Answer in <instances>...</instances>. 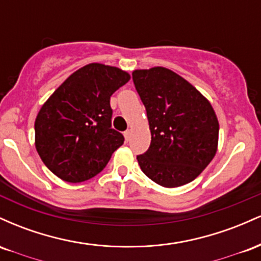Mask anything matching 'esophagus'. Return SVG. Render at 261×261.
Instances as JSON below:
<instances>
[{"instance_id": "obj_1", "label": "esophagus", "mask_w": 261, "mask_h": 261, "mask_svg": "<svg viewBox=\"0 0 261 261\" xmlns=\"http://www.w3.org/2000/svg\"><path fill=\"white\" fill-rule=\"evenodd\" d=\"M130 136H131V131H130V130L125 131V133H124V137H125V141H126V142H127L128 140H130Z\"/></svg>"}]
</instances>
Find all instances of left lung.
Returning <instances> with one entry per match:
<instances>
[{"instance_id":"8db88e82","label":"left lung","mask_w":261,"mask_h":261,"mask_svg":"<svg viewBox=\"0 0 261 261\" xmlns=\"http://www.w3.org/2000/svg\"><path fill=\"white\" fill-rule=\"evenodd\" d=\"M133 80L151 130L149 148L137 155L140 168L164 188L193 181L217 152L220 125L211 103L169 68L135 70Z\"/></svg>"}]
</instances>
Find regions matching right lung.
Wrapping results in <instances>:
<instances>
[{
    "label": "right lung",
    "instance_id": "1",
    "mask_svg": "<svg viewBox=\"0 0 261 261\" xmlns=\"http://www.w3.org/2000/svg\"><path fill=\"white\" fill-rule=\"evenodd\" d=\"M121 68L88 64L64 81L39 110L35 148L56 176L88 180L104 169L124 136L112 128L110 97L128 82Z\"/></svg>",
    "mask_w": 261,
    "mask_h": 261
}]
</instances>
